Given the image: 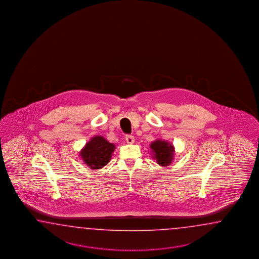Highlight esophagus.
Here are the masks:
<instances>
[{"label": "esophagus", "mask_w": 259, "mask_h": 259, "mask_svg": "<svg viewBox=\"0 0 259 259\" xmlns=\"http://www.w3.org/2000/svg\"><path fill=\"white\" fill-rule=\"evenodd\" d=\"M126 142H127V143H128V144H133L134 142H135V139H134V137L132 136V135H127V136H126Z\"/></svg>", "instance_id": "esophagus-1"}]
</instances>
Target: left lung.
I'll use <instances>...</instances> for the list:
<instances>
[{
  "instance_id": "left-lung-1",
  "label": "left lung",
  "mask_w": 259,
  "mask_h": 259,
  "mask_svg": "<svg viewBox=\"0 0 259 259\" xmlns=\"http://www.w3.org/2000/svg\"><path fill=\"white\" fill-rule=\"evenodd\" d=\"M152 150L153 158L156 160V163L162 166L170 165L175 157V147L172 143L165 140L157 139L150 144Z\"/></svg>"
}]
</instances>
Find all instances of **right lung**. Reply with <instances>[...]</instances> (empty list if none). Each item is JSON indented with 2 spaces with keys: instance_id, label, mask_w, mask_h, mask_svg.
Here are the masks:
<instances>
[{
  "instance_id": "add662e5",
  "label": "right lung",
  "mask_w": 259,
  "mask_h": 259,
  "mask_svg": "<svg viewBox=\"0 0 259 259\" xmlns=\"http://www.w3.org/2000/svg\"><path fill=\"white\" fill-rule=\"evenodd\" d=\"M116 145L111 143L101 135L92 138L84 145L79 155L83 163L92 169H101L110 162Z\"/></svg>"
}]
</instances>
